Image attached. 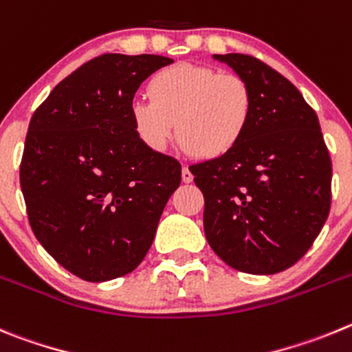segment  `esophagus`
<instances>
[{"label": "esophagus", "mask_w": 352, "mask_h": 352, "mask_svg": "<svg viewBox=\"0 0 352 352\" xmlns=\"http://www.w3.org/2000/svg\"><path fill=\"white\" fill-rule=\"evenodd\" d=\"M182 180L186 184L192 182V173H191V170L188 168V166H184V168H182Z\"/></svg>", "instance_id": "esophagus-1"}]
</instances>
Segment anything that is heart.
Here are the masks:
<instances>
[{
    "mask_svg": "<svg viewBox=\"0 0 352 352\" xmlns=\"http://www.w3.org/2000/svg\"><path fill=\"white\" fill-rule=\"evenodd\" d=\"M147 98L131 101L137 137L154 153L166 148L177 126L182 147L201 160H217L242 142L254 116V94L245 78L210 66L175 65L147 84Z\"/></svg>",
    "mask_w": 352,
    "mask_h": 352,
    "instance_id": "obj_1",
    "label": "heart"
}]
</instances>
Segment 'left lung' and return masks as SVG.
Segmentation results:
<instances>
[{"label":"left lung","instance_id":"8db88e82","mask_svg":"<svg viewBox=\"0 0 352 352\" xmlns=\"http://www.w3.org/2000/svg\"><path fill=\"white\" fill-rule=\"evenodd\" d=\"M245 78L254 116L230 154L189 166L204 192L208 245L226 265L270 275L318 239L331 205V160L312 107L286 77L247 54H215Z\"/></svg>","mask_w":352,"mask_h":352}]
</instances>
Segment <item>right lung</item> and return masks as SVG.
Returning <instances> with one entry per match:
<instances>
[{"instance_id":"1","label":"right lung","mask_w":352,"mask_h":352,"mask_svg":"<svg viewBox=\"0 0 352 352\" xmlns=\"http://www.w3.org/2000/svg\"><path fill=\"white\" fill-rule=\"evenodd\" d=\"M173 59L103 54L59 82L34 110L21 161L31 230L77 277L129 274L153 245L180 163L145 147L129 107L142 82Z\"/></svg>"}]
</instances>
